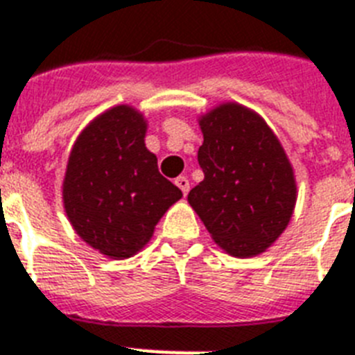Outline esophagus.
Here are the masks:
<instances>
[{
	"label": "esophagus",
	"mask_w": 355,
	"mask_h": 355,
	"mask_svg": "<svg viewBox=\"0 0 355 355\" xmlns=\"http://www.w3.org/2000/svg\"><path fill=\"white\" fill-rule=\"evenodd\" d=\"M175 184H177L178 187H180V191L184 193V196L189 193V180H187L186 177H178L177 180H175Z\"/></svg>",
	"instance_id": "obj_1"
}]
</instances>
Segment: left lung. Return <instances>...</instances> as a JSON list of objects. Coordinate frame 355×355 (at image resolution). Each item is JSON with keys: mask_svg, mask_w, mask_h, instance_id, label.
Instances as JSON below:
<instances>
[{"mask_svg": "<svg viewBox=\"0 0 355 355\" xmlns=\"http://www.w3.org/2000/svg\"><path fill=\"white\" fill-rule=\"evenodd\" d=\"M198 124L204 180L187 202L227 254H261L293 218L297 198L293 164L263 117L243 104H218L200 115Z\"/></svg>", "mask_w": 355, "mask_h": 355, "instance_id": "1", "label": "left lung"}]
</instances>
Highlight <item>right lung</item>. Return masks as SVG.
I'll use <instances>...</instances> for the list:
<instances>
[{
	"instance_id": "right-lung-1",
	"label": "right lung",
	"mask_w": 355,
	"mask_h": 355,
	"mask_svg": "<svg viewBox=\"0 0 355 355\" xmlns=\"http://www.w3.org/2000/svg\"><path fill=\"white\" fill-rule=\"evenodd\" d=\"M148 121L117 104L85 126L71 146L62 205L83 242L112 260L144 249L155 225L182 191L159 173L146 148Z\"/></svg>"
}]
</instances>
